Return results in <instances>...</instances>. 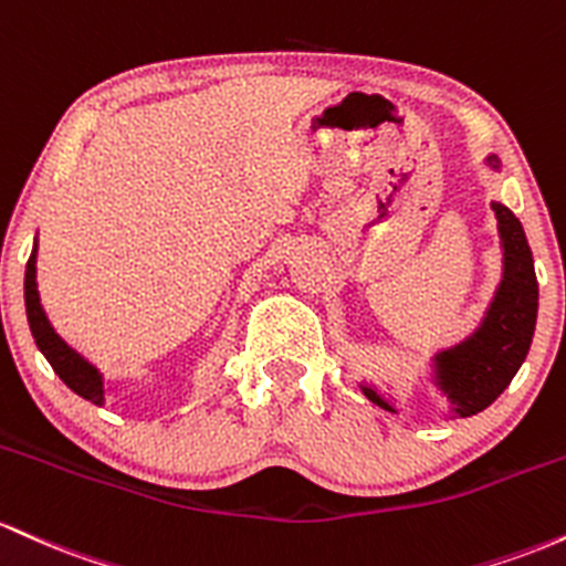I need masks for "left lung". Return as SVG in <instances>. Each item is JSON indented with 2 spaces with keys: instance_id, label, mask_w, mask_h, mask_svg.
Masks as SVG:
<instances>
[{
  "instance_id": "obj_1",
  "label": "left lung",
  "mask_w": 566,
  "mask_h": 566,
  "mask_svg": "<svg viewBox=\"0 0 566 566\" xmlns=\"http://www.w3.org/2000/svg\"><path fill=\"white\" fill-rule=\"evenodd\" d=\"M505 249V277L484 326L454 350L438 355V382L460 417L484 411L516 377L530 353L537 321V277L522 221L500 202H492ZM374 403L392 411L377 392L364 387Z\"/></svg>"
}]
</instances>
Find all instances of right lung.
Returning a JSON list of instances; mask_svg holds the SVG:
<instances>
[{
	"instance_id": "1",
	"label": "right lung",
	"mask_w": 566,
	"mask_h": 566,
	"mask_svg": "<svg viewBox=\"0 0 566 566\" xmlns=\"http://www.w3.org/2000/svg\"><path fill=\"white\" fill-rule=\"evenodd\" d=\"M36 251H31L29 264H27V281H23V296H27V315H29V328L34 334L36 347H40L48 364L53 366V371L72 387L77 396L85 398L91 403L104 401V382H101V374L87 364L85 358H80L59 334L53 332V326L44 317V310L40 304V294H36Z\"/></svg>"
}]
</instances>
